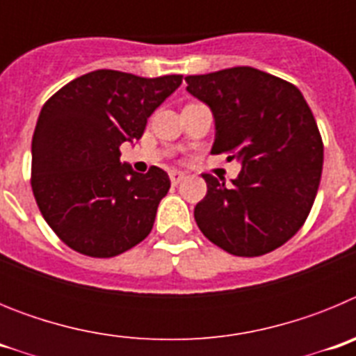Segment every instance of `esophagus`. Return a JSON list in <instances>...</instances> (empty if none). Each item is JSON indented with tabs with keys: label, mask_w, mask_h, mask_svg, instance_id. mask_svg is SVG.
I'll list each match as a JSON object with an SVG mask.
<instances>
[{
	"label": "esophagus",
	"mask_w": 356,
	"mask_h": 356,
	"mask_svg": "<svg viewBox=\"0 0 356 356\" xmlns=\"http://www.w3.org/2000/svg\"><path fill=\"white\" fill-rule=\"evenodd\" d=\"M169 178H171L172 185H178L181 180H184L185 175L181 171H176V169H172V171H169Z\"/></svg>",
	"instance_id": "esophagus-1"
}]
</instances>
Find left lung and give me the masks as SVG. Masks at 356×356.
<instances>
[{"instance_id": "left-lung-1", "label": "left lung", "mask_w": 356, "mask_h": 356, "mask_svg": "<svg viewBox=\"0 0 356 356\" xmlns=\"http://www.w3.org/2000/svg\"><path fill=\"white\" fill-rule=\"evenodd\" d=\"M216 121L212 153L242 169L232 185L203 175L194 219L209 241L237 257L276 250L303 226L323 171V140L298 87L254 67L185 76Z\"/></svg>"}]
</instances>
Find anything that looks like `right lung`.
Here are the masks:
<instances>
[{"label":"right lung","mask_w":356,"mask_h":356,"mask_svg":"<svg viewBox=\"0 0 356 356\" xmlns=\"http://www.w3.org/2000/svg\"><path fill=\"white\" fill-rule=\"evenodd\" d=\"M181 78L97 69L44 103L31 139V188L69 248L110 259L149 235L171 180L156 165L140 175L121 163L119 146L143 137L147 118Z\"/></svg>","instance_id":"obj_1"}]
</instances>
